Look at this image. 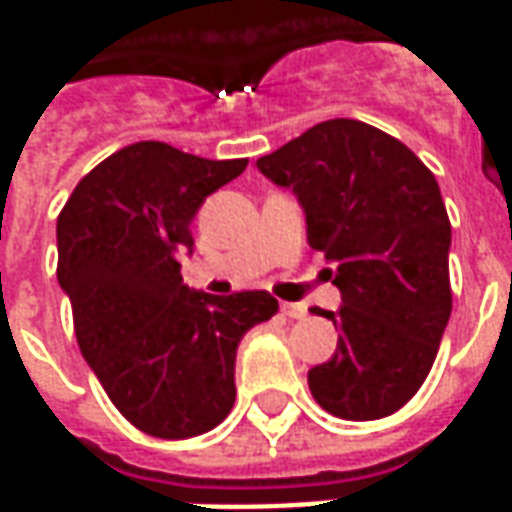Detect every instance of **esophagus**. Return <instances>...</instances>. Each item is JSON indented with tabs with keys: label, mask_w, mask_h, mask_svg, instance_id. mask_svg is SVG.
<instances>
[{
	"label": "esophagus",
	"mask_w": 512,
	"mask_h": 512,
	"mask_svg": "<svg viewBox=\"0 0 512 512\" xmlns=\"http://www.w3.org/2000/svg\"><path fill=\"white\" fill-rule=\"evenodd\" d=\"M282 312L293 318V321H304L307 318V307L304 304H282Z\"/></svg>",
	"instance_id": "1"
}]
</instances>
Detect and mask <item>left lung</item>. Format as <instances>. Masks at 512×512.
<instances>
[{"label":"left lung","mask_w":512,"mask_h":512,"mask_svg":"<svg viewBox=\"0 0 512 512\" xmlns=\"http://www.w3.org/2000/svg\"><path fill=\"white\" fill-rule=\"evenodd\" d=\"M293 189L307 241L332 268L343 307L318 310L340 329L310 392L340 419H381L417 395L452 312L450 219L439 183L400 139L337 117L257 158Z\"/></svg>","instance_id":"obj_1"}]
</instances>
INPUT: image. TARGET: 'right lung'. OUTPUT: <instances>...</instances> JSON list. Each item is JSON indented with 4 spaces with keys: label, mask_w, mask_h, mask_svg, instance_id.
I'll return each mask as SVG.
<instances>
[{
    "label": "right lung",
    "mask_w": 512,
    "mask_h": 512,
    "mask_svg": "<svg viewBox=\"0 0 512 512\" xmlns=\"http://www.w3.org/2000/svg\"><path fill=\"white\" fill-rule=\"evenodd\" d=\"M136 142L90 169L57 219V279L87 365L147 436L189 439L235 403V351L279 310L266 290L211 296L180 277L191 219L246 169Z\"/></svg>",
    "instance_id": "right-lung-1"
}]
</instances>
